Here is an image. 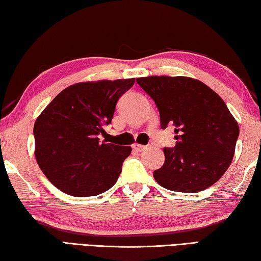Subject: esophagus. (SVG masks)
<instances>
[{
	"label": "esophagus",
	"instance_id": "34e87169",
	"mask_svg": "<svg viewBox=\"0 0 261 261\" xmlns=\"http://www.w3.org/2000/svg\"><path fill=\"white\" fill-rule=\"evenodd\" d=\"M132 148H134L137 152H143L144 149H146V146H145V145H140V144H134L132 145Z\"/></svg>",
	"mask_w": 261,
	"mask_h": 261
}]
</instances>
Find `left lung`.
Listing matches in <instances>:
<instances>
[{"label":"left lung","mask_w":261,"mask_h":261,"mask_svg":"<svg viewBox=\"0 0 261 261\" xmlns=\"http://www.w3.org/2000/svg\"><path fill=\"white\" fill-rule=\"evenodd\" d=\"M160 113L161 129L174 126L176 145L165 147L154 178L171 191H202L230 166L240 127L227 105L204 83L189 77L137 78Z\"/></svg>","instance_id":"left-lung-1"}]
</instances>
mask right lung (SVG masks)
I'll use <instances>...</instances> for the list:
<instances>
[{
	"label": "right lung",
	"mask_w": 261,
	"mask_h": 261,
	"mask_svg": "<svg viewBox=\"0 0 261 261\" xmlns=\"http://www.w3.org/2000/svg\"><path fill=\"white\" fill-rule=\"evenodd\" d=\"M135 78L78 83L64 88L37 118L35 159L51 184L73 197H92L117 182L130 146L100 140L118 99Z\"/></svg>",
	"instance_id": "1"
}]
</instances>
